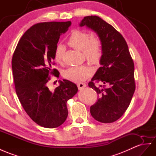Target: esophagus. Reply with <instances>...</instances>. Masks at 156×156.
<instances>
[{
	"mask_svg": "<svg viewBox=\"0 0 156 156\" xmlns=\"http://www.w3.org/2000/svg\"><path fill=\"white\" fill-rule=\"evenodd\" d=\"M78 87L79 90H82V88H83V87H85L86 86V83H83V82H81V83H78Z\"/></svg>",
	"mask_w": 156,
	"mask_h": 156,
	"instance_id": "1",
	"label": "esophagus"
}]
</instances>
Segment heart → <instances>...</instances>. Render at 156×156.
Segmentation results:
<instances>
[{
    "mask_svg": "<svg viewBox=\"0 0 156 156\" xmlns=\"http://www.w3.org/2000/svg\"><path fill=\"white\" fill-rule=\"evenodd\" d=\"M69 45L74 49L83 51L86 58L94 64L100 62L103 50L101 39L97 35H92L90 33L80 30H74L68 39ZM65 48L61 44L57 45L55 50V58L58 62H61ZM94 70L90 66L83 65L73 66L63 72L65 78L74 82L85 80L93 74Z\"/></svg>",
    "mask_w": 156,
    "mask_h": 156,
    "instance_id": "1",
    "label": "heart"
}]
</instances>
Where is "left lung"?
<instances>
[{
	"label": "left lung",
	"instance_id": "8db88e82",
	"mask_svg": "<svg viewBox=\"0 0 156 156\" xmlns=\"http://www.w3.org/2000/svg\"><path fill=\"white\" fill-rule=\"evenodd\" d=\"M80 26L95 31L102 43L101 66L88 83L98 96L90 113L96 121L110 123L121 118L129 107L135 91L134 65L125 38L97 16L83 18ZM102 85L95 86L94 82Z\"/></svg>",
	"mask_w": 156,
	"mask_h": 156
}]
</instances>
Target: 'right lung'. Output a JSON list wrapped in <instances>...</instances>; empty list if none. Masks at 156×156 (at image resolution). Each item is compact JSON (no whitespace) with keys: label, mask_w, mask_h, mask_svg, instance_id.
Returning <instances> with one entry per match:
<instances>
[{"label":"right lung","mask_w":156,"mask_h":156,"mask_svg":"<svg viewBox=\"0 0 156 156\" xmlns=\"http://www.w3.org/2000/svg\"><path fill=\"white\" fill-rule=\"evenodd\" d=\"M71 22L37 23L22 35L12 59L16 92L29 117L39 126L53 129L66 121V103L77 93L75 83L60 81L54 91L49 90L50 74L59 76L55 65V50L60 35Z\"/></svg>","instance_id":"right-lung-1"}]
</instances>
